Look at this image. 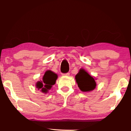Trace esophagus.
Wrapping results in <instances>:
<instances>
[{
  "mask_svg": "<svg viewBox=\"0 0 131 131\" xmlns=\"http://www.w3.org/2000/svg\"><path fill=\"white\" fill-rule=\"evenodd\" d=\"M63 76H69L70 75V73H65V74H62Z\"/></svg>",
  "mask_w": 131,
  "mask_h": 131,
  "instance_id": "1",
  "label": "esophagus"
}]
</instances>
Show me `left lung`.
Masks as SVG:
<instances>
[{
  "label": "left lung",
  "mask_w": 131,
  "mask_h": 131,
  "mask_svg": "<svg viewBox=\"0 0 131 131\" xmlns=\"http://www.w3.org/2000/svg\"><path fill=\"white\" fill-rule=\"evenodd\" d=\"M78 87L82 92L93 91L96 87V82L92 77L83 69H81L75 76Z\"/></svg>",
  "instance_id": "obj_1"
}]
</instances>
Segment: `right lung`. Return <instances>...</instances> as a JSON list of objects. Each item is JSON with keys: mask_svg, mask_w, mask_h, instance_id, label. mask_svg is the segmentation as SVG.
Instances as JSON below:
<instances>
[{"mask_svg": "<svg viewBox=\"0 0 131 131\" xmlns=\"http://www.w3.org/2000/svg\"><path fill=\"white\" fill-rule=\"evenodd\" d=\"M57 78V74L53 71L50 70L47 71L43 75L42 81H38L36 84V87L39 90L40 89L42 93H47L50 89L52 85L55 84Z\"/></svg>", "mask_w": 131, "mask_h": 131, "instance_id": "1", "label": "right lung"}]
</instances>
